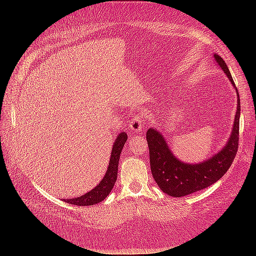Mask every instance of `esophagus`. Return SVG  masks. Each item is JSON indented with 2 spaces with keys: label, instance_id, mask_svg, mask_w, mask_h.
Wrapping results in <instances>:
<instances>
[{
  "label": "esophagus",
  "instance_id": "obj_1",
  "mask_svg": "<svg viewBox=\"0 0 256 256\" xmlns=\"http://www.w3.org/2000/svg\"><path fill=\"white\" fill-rule=\"evenodd\" d=\"M129 127L130 130L134 131V132H140L142 131L143 127H144V120L141 118V116H134V118H131L130 122H129Z\"/></svg>",
  "mask_w": 256,
  "mask_h": 256
}]
</instances>
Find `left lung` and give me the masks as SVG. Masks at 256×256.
<instances>
[{
  "instance_id": "8db88e82",
  "label": "left lung",
  "mask_w": 256,
  "mask_h": 256,
  "mask_svg": "<svg viewBox=\"0 0 256 256\" xmlns=\"http://www.w3.org/2000/svg\"><path fill=\"white\" fill-rule=\"evenodd\" d=\"M214 58L216 63L226 74L237 92V111L233 130H232L226 145L214 156L203 162L196 164H184L174 156L168 146L166 138L164 136H161L159 131L150 128L146 132V140L150 148V170L154 180H156L162 191L171 196L182 198L188 196L218 182L228 172L237 154L240 116L239 94L226 62L218 54H214Z\"/></svg>"
}]
</instances>
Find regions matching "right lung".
Instances as JSON below:
<instances>
[{
	"instance_id": "add662e5",
	"label": "right lung",
	"mask_w": 256,
	"mask_h": 256,
	"mask_svg": "<svg viewBox=\"0 0 256 256\" xmlns=\"http://www.w3.org/2000/svg\"><path fill=\"white\" fill-rule=\"evenodd\" d=\"M127 134L122 132L116 138V140L113 144V148L111 152L110 164L108 166V171L102 180L94 189H92L90 192L85 194L78 196L76 198H63L64 202L76 205V206H90L95 205L97 203L102 202V200L109 196V193L113 189V186L118 180V161L120 157V152L124 145L127 141Z\"/></svg>"
}]
</instances>
